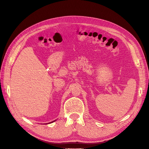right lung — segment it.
<instances>
[{
    "instance_id": "add662e5",
    "label": "right lung",
    "mask_w": 149,
    "mask_h": 149,
    "mask_svg": "<svg viewBox=\"0 0 149 149\" xmlns=\"http://www.w3.org/2000/svg\"><path fill=\"white\" fill-rule=\"evenodd\" d=\"M54 121H52V122H51V123H53Z\"/></svg>"
}]
</instances>
